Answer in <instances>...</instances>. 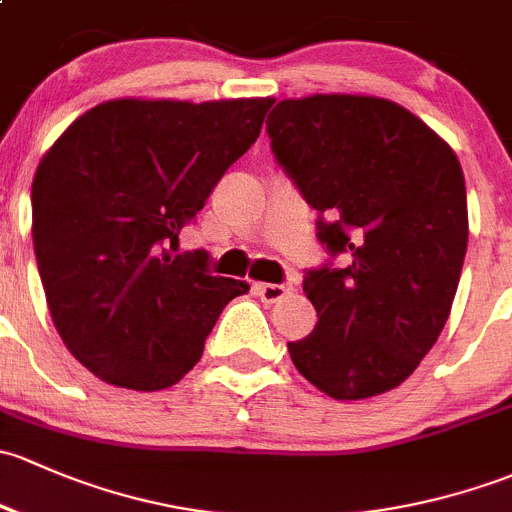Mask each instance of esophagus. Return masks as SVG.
<instances>
[{"label":"esophagus","instance_id":"34e87169","mask_svg":"<svg viewBox=\"0 0 512 512\" xmlns=\"http://www.w3.org/2000/svg\"><path fill=\"white\" fill-rule=\"evenodd\" d=\"M254 288L256 293L261 295V300H266V303H278V300H283L293 291L291 283H256Z\"/></svg>","mask_w":512,"mask_h":512}]
</instances>
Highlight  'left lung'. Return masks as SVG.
<instances>
[{
	"label": "left lung",
	"instance_id": "1",
	"mask_svg": "<svg viewBox=\"0 0 512 512\" xmlns=\"http://www.w3.org/2000/svg\"><path fill=\"white\" fill-rule=\"evenodd\" d=\"M276 160L318 209V236L347 268L310 271L313 333L288 342L295 370L355 402L399 387L449 320L468 244L456 152L387 98H286L266 120Z\"/></svg>",
	"mask_w": 512,
	"mask_h": 512
}]
</instances>
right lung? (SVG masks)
Segmentation results:
<instances>
[{"mask_svg":"<svg viewBox=\"0 0 512 512\" xmlns=\"http://www.w3.org/2000/svg\"><path fill=\"white\" fill-rule=\"evenodd\" d=\"M273 98H115L73 120L31 184V236L51 320L113 387L177 384L246 281L175 256L221 175L254 145Z\"/></svg>","mask_w":512,"mask_h":512,"instance_id":"1","label":"right lung"}]
</instances>
